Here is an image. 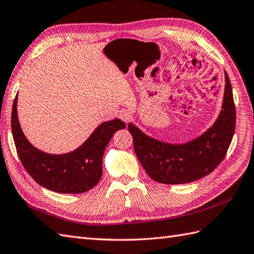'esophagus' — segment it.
I'll list each match as a JSON object with an SVG mask.
<instances>
[{
    "mask_svg": "<svg viewBox=\"0 0 254 254\" xmlns=\"http://www.w3.org/2000/svg\"><path fill=\"white\" fill-rule=\"evenodd\" d=\"M119 118L122 121H125L126 123H127V122L131 121L132 116L129 115V113H127V111H121L120 115H119Z\"/></svg>",
    "mask_w": 254,
    "mask_h": 254,
    "instance_id": "1",
    "label": "esophagus"
}]
</instances>
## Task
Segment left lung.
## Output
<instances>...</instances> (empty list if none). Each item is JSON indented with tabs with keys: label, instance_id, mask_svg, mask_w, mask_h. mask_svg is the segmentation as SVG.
Here are the masks:
<instances>
[{
	"label": "left lung",
	"instance_id": "1",
	"mask_svg": "<svg viewBox=\"0 0 254 254\" xmlns=\"http://www.w3.org/2000/svg\"><path fill=\"white\" fill-rule=\"evenodd\" d=\"M225 82L222 110L213 126L187 143H164L128 123L135 154L152 180L162 184H186L210 174L222 162L236 126L233 90L226 72Z\"/></svg>",
	"mask_w": 254,
	"mask_h": 254
}]
</instances>
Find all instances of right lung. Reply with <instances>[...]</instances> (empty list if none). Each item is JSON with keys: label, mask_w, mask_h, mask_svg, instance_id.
I'll list each match as a JSON object with an SVG mask.
<instances>
[{"label": "right lung", "mask_w": 254, "mask_h": 254, "mask_svg": "<svg viewBox=\"0 0 254 254\" xmlns=\"http://www.w3.org/2000/svg\"><path fill=\"white\" fill-rule=\"evenodd\" d=\"M16 95L11 110V132L23 168L31 178L47 190L61 193H82L102 179L103 157L114 134L126 127L120 119L99 125L79 148L63 155L39 150L23 134L17 114Z\"/></svg>", "instance_id": "1"}]
</instances>
